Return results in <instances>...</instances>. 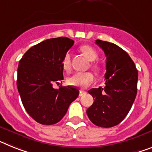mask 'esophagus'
Masks as SVG:
<instances>
[{
	"mask_svg": "<svg viewBox=\"0 0 152 152\" xmlns=\"http://www.w3.org/2000/svg\"><path fill=\"white\" fill-rule=\"evenodd\" d=\"M86 93H87V92H86L85 91H82V90H81V91H80V93H79V96H85Z\"/></svg>",
	"mask_w": 152,
	"mask_h": 152,
	"instance_id": "34e87169",
	"label": "esophagus"
}]
</instances>
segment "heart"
I'll return each mask as SVG.
<instances>
[{"label": "heart", "mask_w": 152, "mask_h": 152, "mask_svg": "<svg viewBox=\"0 0 152 152\" xmlns=\"http://www.w3.org/2000/svg\"><path fill=\"white\" fill-rule=\"evenodd\" d=\"M80 50L85 55L86 58L90 61H94L98 57V53L95 49L88 45H84L80 47ZM63 68L68 71L71 68V57L68 53L64 56L62 61ZM91 67L94 68H99V64L96 63H92ZM94 81L93 75L90 72L85 73H76L67 79V83L71 86H75L78 88H86L91 85Z\"/></svg>", "instance_id": "b5f03b06"}]
</instances>
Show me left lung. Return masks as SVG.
I'll use <instances>...</instances> for the list:
<instances>
[{"label": "left lung", "mask_w": 152, "mask_h": 152, "mask_svg": "<svg viewBox=\"0 0 152 152\" xmlns=\"http://www.w3.org/2000/svg\"><path fill=\"white\" fill-rule=\"evenodd\" d=\"M106 56L105 87L91 88L93 104L86 113L95 125L112 127L126 117L137 96L138 74L128 53L112 42L96 40Z\"/></svg>", "instance_id": "obj_1"}]
</instances>
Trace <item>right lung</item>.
<instances>
[{"label":"right lung","instance_id":"1","mask_svg":"<svg viewBox=\"0 0 152 152\" xmlns=\"http://www.w3.org/2000/svg\"><path fill=\"white\" fill-rule=\"evenodd\" d=\"M74 43L67 37L49 39L31 47L20 60L18 90L26 112L39 124L58 123L78 96L75 87L53 88L64 80L63 58Z\"/></svg>","mask_w":152,"mask_h":152}]
</instances>
